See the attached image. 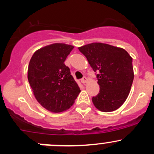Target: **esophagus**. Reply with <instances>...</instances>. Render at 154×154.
<instances>
[{"label": "esophagus", "mask_w": 154, "mask_h": 154, "mask_svg": "<svg viewBox=\"0 0 154 154\" xmlns=\"http://www.w3.org/2000/svg\"><path fill=\"white\" fill-rule=\"evenodd\" d=\"M80 81H81L82 83H83V84H85V83H86V81H87V78H86V77H83V78H82L81 80H80Z\"/></svg>", "instance_id": "34e87169"}]
</instances>
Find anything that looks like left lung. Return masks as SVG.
<instances>
[{
  "instance_id": "obj_1",
  "label": "left lung",
  "mask_w": 154,
  "mask_h": 154,
  "mask_svg": "<svg viewBox=\"0 0 154 154\" xmlns=\"http://www.w3.org/2000/svg\"><path fill=\"white\" fill-rule=\"evenodd\" d=\"M97 73L100 91L92 97L100 111H115L127 98L134 74L133 59L125 49L103 43H91L78 48Z\"/></svg>"
}]
</instances>
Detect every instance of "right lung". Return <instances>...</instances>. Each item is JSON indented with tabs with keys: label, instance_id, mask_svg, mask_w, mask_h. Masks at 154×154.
Here are the masks:
<instances>
[{
	"label": "right lung",
	"instance_id": "add662e5",
	"mask_svg": "<svg viewBox=\"0 0 154 154\" xmlns=\"http://www.w3.org/2000/svg\"><path fill=\"white\" fill-rule=\"evenodd\" d=\"M73 48L63 43L50 45L35 51L29 61L27 77L35 97L53 112L69 108L80 92L64 63Z\"/></svg>",
	"mask_w": 154,
	"mask_h": 154
}]
</instances>
